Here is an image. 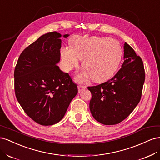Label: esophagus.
Returning a JSON list of instances; mask_svg holds the SVG:
<instances>
[{"instance_id":"obj_1","label":"esophagus","mask_w":160,"mask_h":160,"mask_svg":"<svg viewBox=\"0 0 160 160\" xmlns=\"http://www.w3.org/2000/svg\"><path fill=\"white\" fill-rule=\"evenodd\" d=\"M85 89H86V87H85V86H82V85H79V86H78L79 93H81V92L82 91Z\"/></svg>"}]
</instances>
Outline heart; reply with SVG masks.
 Masks as SVG:
<instances>
[{
	"instance_id": "1",
	"label": "heart",
	"mask_w": 160,
	"mask_h": 160,
	"mask_svg": "<svg viewBox=\"0 0 160 160\" xmlns=\"http://www.w3.org/2000/svg\"><path fill=\"white\" fill-rule=\"evenodd\" d=\"M60 52L61 65L65 71L78 66L80 59H83L85 70L75 77L79 83L91 77L96 82L109 79L117 71L122 57L119 42L108 37H76L72 38V47H62Z\"/></svg>"
}]
</instances>
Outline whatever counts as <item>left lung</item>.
<instances>
[{"instance_id": "8db88e82", "label": "left lung", "mask_w": 160, "mask_h": 160, "mask_svg": "<svg viewBox=\"0 0 160 160\" xmlns=\"http://www.w3.org/2000/svg\"><path fill=\"white\" fill-rule=\"evenodd\" d=\"M122 68L112 79L88 87L93 117L104 125H115L128 118L139 103L145 81L143 61L125 42Z\"/></svg>"}]
</instances>
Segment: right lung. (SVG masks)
<instances>
[{
	"label": "right lung",
	"instance_id": "right-lung-1",
	"mask_svg": "<svg viewBox=\"0 0 160 160\" xmlns=\"http://www.w3.org/2000/svg\"><path fill=\"white\" fill-rule=\"evenodd\" d=\"M69 36L65 34L63 37ZM61 37L56 31L41 36L22 52L14 69L18 103L27 115L42 125L60 122L78 93L69 74L57 66Z\"/></svg>",
	"mask_w": 160,
	"mask_h": 160
}]
</instances>
